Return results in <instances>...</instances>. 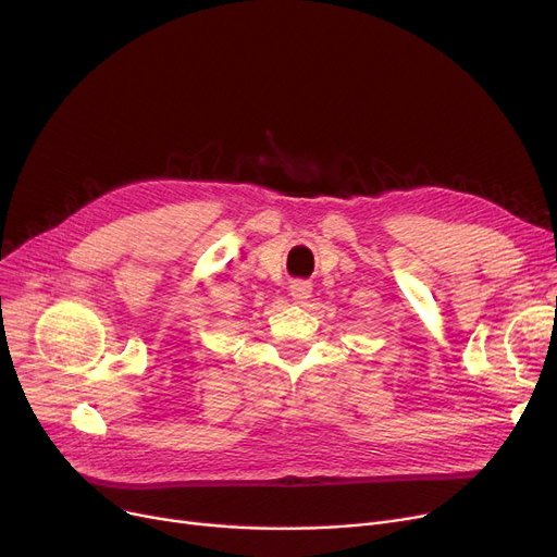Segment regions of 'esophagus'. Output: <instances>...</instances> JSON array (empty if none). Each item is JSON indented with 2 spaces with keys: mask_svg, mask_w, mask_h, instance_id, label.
Returning <instances> with one entry per match:
<instances>
[{
  "mask_svg": "<svg viewBox=\"0 0 557 557\" xmlns=\"http://www.w3.org/2000/svg\"><path fill=\"white\" fill-rule=\"evenodd\" d=\"M288 290H290V298H294L296 302H307L311 298V284L307 280L290 282Z\"/></svg>",
  "mask_w": 557,
  "mask_h": 557,
  "instance_id": "1",
  "label": "esophagus"
}]
</instances>
